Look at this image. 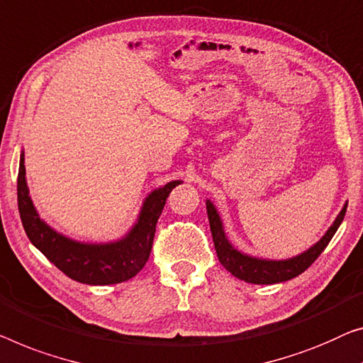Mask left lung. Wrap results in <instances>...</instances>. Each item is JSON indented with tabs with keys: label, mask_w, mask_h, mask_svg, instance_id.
I'll list each match as a JSON object with an SVG mask.
<instances>
[{
	"label": "left lung",
	"mask_w": 363,
	"mask_h": 363,
	"mask_svg": "<svg viewBox=\"0 0 363 363\" xmlns=\"http://www.w3.org/2000/svg\"><path fill=\"white\" fill-rule=\"evenodd\" d=\"M345 210H347V205H344V208L340 210V213L337 215V218L333 223L331 228L328 230V233L306 252H303L296 257L286 259V261H264V259H256L246 256V254H241L230 245L228 240L225 238L223 226H221V220L218 213H216L213 203L207 200L210 231H212L215 251L221 266L228 270V272L233 274L235 277L245 280L247 284L259 285L285 282V280H290L296 277V275H300L301 272H305V270L320 257V254L326 250L329 241L333 240L334 233L337 231L339 225L342 223Z\"/></svg>",
	"instance_id": "obj_1"
}]
</instances>
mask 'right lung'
I'll list each match as a JSON object with an SVG mask.
<instances>
[{"label":"right lung","instance_id":"add662e5","mask_svg":"<svg viewBox=\"0 0 363 363\" xmlns=\"http://www.w3.org/2000/svg\"><path fill=\"white\" fill-rule=\"evenodd\" d=\"M179 184L181 181L167 182L164 187L151 192L145 200L138 223L123 240L111 245H83L58 235L39 218L29 197L24 155H21L18 207L27 238L65 275L88 285L121 284L135 277L147 264L153 246L156 223L163 212L166 199Z\"/></svg>","mask_w":363,"mask_h":363}]
</instances>
